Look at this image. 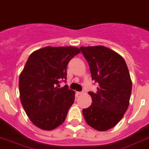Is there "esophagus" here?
<instances>
[{
  "mask_svg": "<svg viewBox=\"0 0 149 149\" xmlns=\"http://www.w3.org/2000/svg\"><path fill=\"white\" fill-rule=\"evenodd\" d=\"M84 93V92H77V95H82Z\"/></svg>",
  "mask_w": 149,
  "mask_h": 149,
  "instance_id": "esophagus-1",
  "label": "esophagus"
}]
</instances>
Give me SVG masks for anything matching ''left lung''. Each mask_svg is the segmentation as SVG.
Listing matches in <instances>:
<instances>
[{
    "label": "left lung",
    "mask_w": 149,
    "mask_h": 149,
    "mask_svg": "<svg viewBox=\"0 0 149 149\" xmlns=\"http://www.w3.org/2000/svg\"><path fill=\"white\" fill-rule=\"evenodd\" d=\"M89 63L92 79L98 82L96 93L89 92L93 102L83 109L88 125L97 131H106L116 125L129 107L132 80L125 60L104 46L80 47Z\"/></svg>",
    "instance_id": "left-lung-1"
}]
</instances>
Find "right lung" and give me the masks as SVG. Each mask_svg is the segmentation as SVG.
I'll list each match as a JSON object with an SVG mask.
<instances>
[{
  "instance_id": "add662e5",
  "label": "right lung",
  "mask_w": 149,
  "mask_h": 149,
  "mask_svg": "<svg viewBox=\"0 0 149 149\" xmlns=\"http://www.w3.org/2000/svg\"><path fill=\"white\" fill-rule=\"evenodd\" d=\"M80 50L76 47H45L28 57L19 77L23 108L32 123L50 131L63 124L75 100L68 86L60 87L66 79L69 61Z\"/></svg>"
}]
</instances>
